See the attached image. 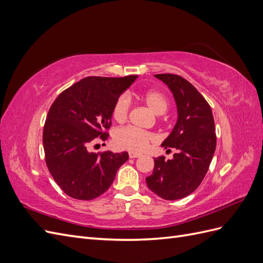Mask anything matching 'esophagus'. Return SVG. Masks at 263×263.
<instances>
[{
	"label": "esophagus",
	"instance_id": "34e87169",
	"mask_svg": "<svg viewBox=\"0 0 263 263\" xmlns=\"http://www.w3.org/2000/svg\"><path fill=\"white\" fill-rule=\"evenodd\" d=\"M138 157H140V155H139V154H136V153H129V158H132V159L138 158Z\"/></svg>",
	"mask_w": 263,
	"mask_h": 263
}]
</instances>
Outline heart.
Returning a JSON list of instances; mask_svg holds the SVG:
<instances>
[{
	"instance_id": "obj_1",
	"label": "heart",
	"mask_w": 263,
	"mask_h": 263,
	"mask_svg": "<svg viewBox=\"0 0 263 263\" xmlns=\"http://www.w3.org/2000/svg\"><path fill=\"white\" fill-rule=\"evenodd\" d=\"M141 101L157 115L165 113L169 106L168 99L161 91L158 90L145 92L141 95ZM129 107L130 102L126 95H122L116 100L112 109V116L117 123H124L126 121L129 113ZM113 140L115 146L119 149L140 154L153 144L155 136L148 132L139 130L133 128V127H124V128H119L115 132Z\"/></svg>"
}]
</instances>
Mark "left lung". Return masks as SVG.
<instances>
[{"label": "left lung", "mask_w": 263, "mask_h": 263, "mask_svg": "<svg viewBox=\"0 0 263 263\" xmlns=\"http://www.w3.org/2000/svg\"><path fill=\"white\" fill-rule=\"evenodd\" d=\"M171 90L178 108V121L162 147L178 151L171 160L155 158L148 187L164 200L173 201L190 195L208 173L215 149L216 134L211 106L203 95L178 74H155Z\"/></svg>", "instance_id": "left-lung-1"}]
</instances>
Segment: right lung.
Listing matches in <instances>:
<instances>
[{
  "mask_svg": "<svg viewBox=\"0 0 263 263\" xmlns=\"http://www.w3.org/2000/svg\"><path fill=\"white\" fill-rule=\"evenodd\" d=\"M136 79L87 77L62 91L50 106L43 132L46 164L70 197L100 196L128 160L127 153H91L90 146L108 138L114 103Z\"/></svg>",
  "mask_w": 263,
  "mask_h": 263,
  "instance_id": "1",
  "label": "right lung"
}]
</instances>
